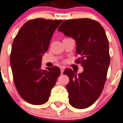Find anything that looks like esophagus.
I'll list each match as a JSON object with an SVG mask.
<instances>
[{"mask_svg": "<svg viewBox=\"0 0 123 123\" xmlns=\"http://www.w3.org/2000/svg\"><path fill=\"white\" fill-rule=\"evenodd\" d=\"M64 71V67L61 68V74H62V73H63Z\"/></svg>", "mask_w": 123, "mask_h": 123, "instance_id": "obj_1", "label": "esophagus"}]
</instances>
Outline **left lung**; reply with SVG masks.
<instances>
[{
    "label": "left lung",
    "mask_w": 123,
    "mask_h": 123,
    "mask_svg": "<svg viewBox=\"0 0 123 123\" xmlns=\"http://www.w3.org/2000/svg\"><path fill=\"white\" fill-rule=\"evenodd\" d=\"M58 31L76 41V52L80 56L76 62L84 68L79 75L70 68L64 71L69 79V102L76 109H86L99 97L106 82L111 61L107 35L101 24L89 18L66 20Z\"/></svg>",
    "instance_id": "obj_1"
}]
</instances>
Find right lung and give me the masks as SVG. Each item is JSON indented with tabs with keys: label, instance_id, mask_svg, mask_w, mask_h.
<instances>
[{
	"label": "right lung",
	"instance_id": "right-lung-1",
	"mask_svg": "<svg viewBox=\"0 0 123 123\" xmlns=\"http://www.w3.org/2000/svg\"><path fill=\"white\" fill-rule=\"evenodd\" d=\"M62 22L43 18L29 20L12 42L10 64L14 85L20 96L29 103H46L61 75L57 66L41 69V59L55 30Z\"/></svg>",
	"mask_w": 123,
	"mask_h": 123
}]
</instances>
